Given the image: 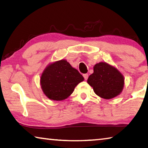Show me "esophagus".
<instances>
[{
  "mask_svg": "<svg viewBox=\"0 0 148 148\" xmlns=\"http://www.w3.org/2000/svg\"><path fill=\"white\" fill-rule=\"evenodd\" d=\"M84 79H86V80H87V78H88V74H84Z\"/></svg>",
  "mask_w": 148,
  "mask_h": 148,
  "instance_id": "1",
  "label": "esophagus"
}]
</instances>
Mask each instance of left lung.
Returning a JSON list of instances; mask_svg holds the SVG:
<instances>
[{"label":"left lung","mask_w":148,"mask_h":148,"mask_svg":"<svg viewBox=\"0 0 148 148\" xmlns=\"http://www.w3.org/2000/svg\"><path fill=\"white\" fill-rule=\"evenodd\" d=\"M87 83L101 98L111 99L121 93L125 78L115 66L106 62H100L94 66L93 73L89 76Z\"/></svg>","instance_id":"1"}]
</instances>
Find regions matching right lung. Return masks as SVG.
Listing matches in <instances>:
<instances>
[{"label": "right lung", "instance_id": "right-lung-1", "mask_svg": "<svg viewBox=\"0 0 148 148\" xmlns=\"http://www.w3.org/2000/svg\"><path fill=\"white\" fill-rule=\"evenodd\" d=\"M84 77L66 59L47 65L42 72L40 83L44 94L52 101H63L73 92Z\"/></svg>", "mask_w": 148, "mask_h": 148}]
</instances>
